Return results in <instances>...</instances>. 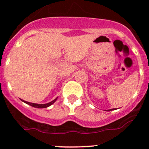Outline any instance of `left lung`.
Masks as SVG:
<instances>
[{
  "label": "left lung",
  "mask_w": 149,
  "mask_h": 149,
  "mask_svg": "<svg viewBox=\"0 0 149 149\" xmlns=\"http://www.w3.org/2000/svg\"><path fill=\"white\" fill-rule=\"evenodd\" d=\"M112 110H114V109H112ZM110 110H109V111H110Z\"/></svg>",
  "instance_id": "8db88e82"
}]
</instances>
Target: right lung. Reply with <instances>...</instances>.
Wrapping results in <instances>:
<instances>
[{
  "mask_svg": "<svg viewBox=\"0 0 149 149\" xmlns=\"http://www.w3.org/2000/svg\"><path fill=\"white\" fill-rule=\"evenodd\" d=\"M56 99H57V98H55L54 101H51V102H49V103H47V104H34V103H30V102H27V101H23L24 103L30 105V106L33 107H36V108H46V107H48L51 106V104H53L54 103L55 101H56Z\"/></svg>",
  "mask_w": 149,
  "mask_h": 149,
  "instance_id": "add662e5",
  "label": "right lung"
}]
</instances>
